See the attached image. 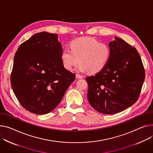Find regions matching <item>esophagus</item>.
<instances>
[{
    "instance_id": "1",
    "label": "esophagus",
    "mask_w": 153,
    "mask_h": 153,
    "mask_svg": "<svg viewBox=\"0 0 153 153\" xmlns=\"http://www.w3.org/2000/svg\"><path fill=\"white\" fill-rule=\"evenodd\" d=\"M76 78H77V79H82V78L84 77L82 76H81V75H80V74H76Z\"/></svg>"
}]
</instances>
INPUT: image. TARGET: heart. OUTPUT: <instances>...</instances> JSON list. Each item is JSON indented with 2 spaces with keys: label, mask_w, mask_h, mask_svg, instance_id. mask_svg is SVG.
<instances>
[{
  "label": "heart",
  "mask_w": 153,
  "mask_h": 153,
  "mask_svg": "<svg viewBox=\"0 0 153 153\" xmlns=\"http://www.w3.org/2000/svg\"><path fill=\"white\" fill-rule=\"evenodd\" d=\"M71 50L64 48L61 54L63 66L71 70L79 62L77 69L81 72L97 73L108 63L111 50L105 43L100 42L93 37H82L73 40Z\"/></svg>",
  "instance_id": "1"
}]
</instances>
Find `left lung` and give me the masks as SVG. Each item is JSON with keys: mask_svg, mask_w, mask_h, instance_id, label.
Segmentation results:
<instances>
[{"mask_svg": "<svg viewBox=\"0 0 153 153\" xmlns=\"http://www.w3.org/2000/svg\"><path fill=\"white\" fill-rule=\"evenodd\" d=\"M109 44L111 54L105 66L86 77L87 98L95 110L116 114L138 100L145 78V68L137 49L122 39Z\"/></svg>", "mask_w": 153, "mask_h": 153, "instance_id": "8db88e82", "label": "left lung"}]
</instances>
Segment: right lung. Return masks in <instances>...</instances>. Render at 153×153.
<instances>
[{"mask_svg":"<svg viewBox=\"0 0 153 153\" xmlns=\"http://www.w3.org/2000/svg\"><path fill=\"white\" fill-rule=\"evenodd\" d=\"M56 34L42 32L22 43L15 55L10 82L19 103L36 114L53 111L75 80L61 59Z\"/></svg>","mask_w":153,"mask_h":153,"instance_id":"right-lung-1","label":"right lung"}]
</instances>
